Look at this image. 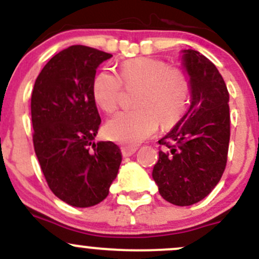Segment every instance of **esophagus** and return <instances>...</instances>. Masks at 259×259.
Here are the masks:
<instances>
[{
    "instance_id": "1",
    "label": "esophagus",
    "mask_w": 259,
    "mask_h": 259,
    "mask_svg": "<svg viewBox=\"0 0 259 259\" xmlns=\"http://www.w3.org/2000/svg\"><path fill=\"white\" fill-rule=\"evenodd\" d=\"M121 151H122V155H123L124 157H128V156H132L133 153L137 151V148L130 147V146H123V147L121 148Z\"/></svg>"
}]
</instances>
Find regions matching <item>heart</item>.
<instances>
[{
    "mask_svg": "<svg viewBox=\"0 0 259 259\" xmlns=\"http://www.w3.org/2000/svg\"><path fill=\"white\" fill-rule=\"evenodd\" d=\"M122 83L140 85L133 111L119 112L104 126L107 138L135 146L152 136L158 128L171 127L185 113L189 84L178 69L167 68L163 61L151 58H133L123 61L119 75L109 69L97 74L92 94L97 106L106 113L116 111Z\"/></svg>",
    "mask_w": 259,
    "mask_h": 259,
    "instance_id": "obj_1",
    "label": "heart"
}]
</instances>
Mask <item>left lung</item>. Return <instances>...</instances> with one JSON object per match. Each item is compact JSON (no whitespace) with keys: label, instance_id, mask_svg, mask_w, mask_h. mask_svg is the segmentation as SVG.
<instances>
[{"label":"left lung","instance_id":"left-lung-1","mask_svg":"<svg viewBox=\"0 0 259 259\" xmlns=\"http://www.w3.org/2000/svg\"><path fill=\"white\" fill-rule=\"evenodd\" d=\"M189 76L190 107L158 143L152 178L168 203L188 206L203 200L219 183L230 137L229 93L217 66L199 51L181 50Z\"/></svg>","mask_w":259,"mask_h":259}]
</instances>
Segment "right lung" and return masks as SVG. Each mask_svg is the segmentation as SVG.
Instances as JSON below:
<instances>
[{"label": "right lung", "mask_w": 259, "mask_h": 259, "mask_svg": "<svg viewBox=\"0 0 259 259\" xmlns=\"http://www.w3.org/2000/svg\"><path fill=\"white\" fill-rule=\"evenodd\" d=\"M111 58L88 46H69L48 61L32 91L35 153L50 190L75 208L107 198L122 161L116 143L94 142L101 117L92 85L97 68Z\"/></svg>", "instance_id": "1"}]
</instances>
